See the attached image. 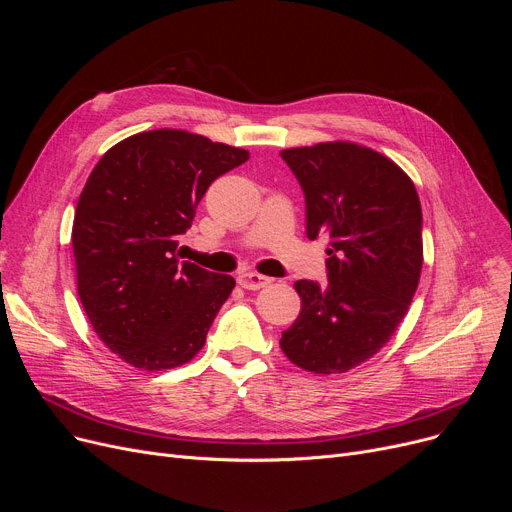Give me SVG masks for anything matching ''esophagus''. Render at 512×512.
Returning a JSON list of instances; mask_svg holds the SVG:
<instances>
[{
	"label": "esophagus",
	"instance_id": "obj_1",
	"mask_svg": "<svg viewBox=\"0 0 512 512\" xmlns=\"http://www.w3.org/2000/svg\"><path fill=\"white\" fill-rule=\"evenodd\" d=\"M270 282H272L270 278L261 276V274H257V272H242V274L238 276V284H240L242 288H247V290H259V288L267 286Z\"/></svg>",
	"mask_w": 512,
	"mask_h": 512
}]
</instances>
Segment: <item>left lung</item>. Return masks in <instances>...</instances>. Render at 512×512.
<instances>
[{
	"mask_svg": "<svg viewBox=\"0 0 512 512\" xmlns=\"http://www.w3.org/2000/svg\"><path fill=\"white\" fill-rule=\"evenodd\" d=\"M307 207V236H328V284H294L301 313L282 332L305 371L344 373L371 359L407 315L423 265L421 203L392 159L336 141L284 149Z\"/></svg>",
	"mask_w": 512,
	"mask_h": 512,
	"instance_id": "1",
	"label": "left lung"
}]
</instances>
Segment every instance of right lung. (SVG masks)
Wrapping results in <instances>:
<instances>
[{"mask_svg":"<svg viewBox=\"0 0 512 512\" xmlns=\"http://www.w3.org/2000/svg\"><path fill=\"white\" fill-rule=\"evenodd\" d=\"M249 151L159 128L107 151L80 193L72 249L78 297L112 353L147 371L191 361L234 288L232 276L178 261L209 184Z\"/></svg>","mask_w":512,"mask_h":512,"instance_id":"1","label":"right lung"}]
</instances>
